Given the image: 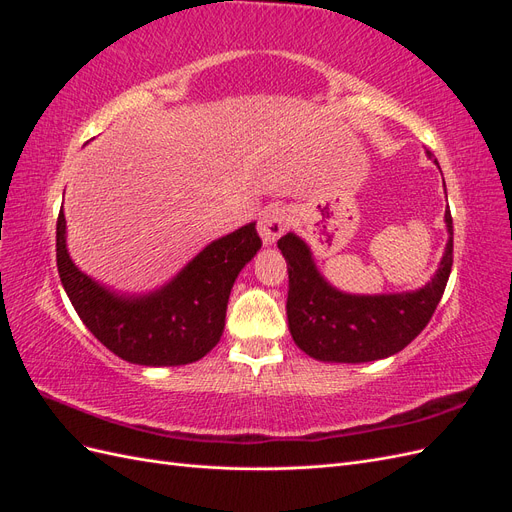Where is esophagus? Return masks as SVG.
I'll list each match as a JSON object with an SVG mask.
<instances>
[{
	"label": "esophagus",
	"mask_w": 512,
	"mask_h": 512,
	"mask_svg": "<svg viewBox=\"0 0 512 512\" xmlns=\"http://www.w3.org/2000/svg\"><path fill=\"white\" fill-rule=\"evenodd\" d=\"M288 226V213L284 207H267L262 211L258 220V232L262 237V243L273 245L277 239L282 237V232Z\"/></svg>",
	"instance_id": "1"
}]
</instances>
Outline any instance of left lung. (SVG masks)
I'll list each match as a JSON object with an SVG mask.
<instances>
[{
	"instance_id": "8db88e82",
	"label": "left lung",
	"mask_w": 512,
	"mask_h": 512,
	"mask_svg": "<svg viewBox=\"0 0 512 512\" xmlns=\"http://www.w3.org/2000/svg\"><path fill=\"white\" fill-rule=\"evenodd\" d=\"M429 158H431V151ZM438 164V160H436ZM448 243L433 280L416 292L356 297L318 273L309 247L292 232L277 241L288 262V327L305 354L318 361L367 363L404 350L421 333L442 299L453 267V218L444 213Z\"/></svg>"
}]
</instances>
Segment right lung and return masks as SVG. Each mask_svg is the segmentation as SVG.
I'll use <instances>...</instances> for the list:
<instances>
[{"label":"right lung","mask_w":512,"mask_h":512,"mask_svg":"<svg viewBox=\"0 0 512 512\" xmlns=\"http://www.w3.org/2000/svg\"><path fill=\"white\" fill-rule=\"evenodd\" d=\"M256 224L213 241L173 282L145 297H117L74 267L66 218L57 215V271L68 297L100 344L136 365L194 363L220 342L230 288L260 250Z\"/></svg>","instance_id":"obj_1"}]
</instances>
